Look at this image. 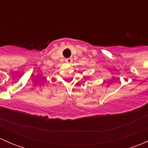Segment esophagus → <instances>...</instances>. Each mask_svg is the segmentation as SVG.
<instances>
[{
    "label": "esophagus",
    "mask_w": 148,
    "mask_h": 148,
    "mask_svg": "<svg viewBox=\"0 0 148 148\" xmlns=\"http://www.w3.org/2000/svg\"><path fill=\"white\" fill-rule=\"evenodd\" d=\"M65 62H66V63H71V62H72V59L71 58H66V59H65Z\"/></svg>",
    "instance_id": "1"
}]
</instances>
